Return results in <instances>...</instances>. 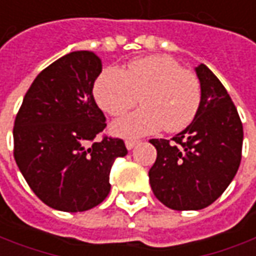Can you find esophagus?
Wrapping results in <instances>:
<instances>
[{"label":"esophagus","mask_w":256,"mask_h":256,"mask_svg":"<svg viewBox=\"0 0 256 256\" xmlns=\"http://www.w3.org/2000/svg\"><path fill=\"white\" fill-rule=\"evenodd\" d=\"M137 142H138L137 140H126L124 144H126V148H128V150H133L136 146H137Z\"/></svg>","instance_id":"esophagus-1"}]
</instances>
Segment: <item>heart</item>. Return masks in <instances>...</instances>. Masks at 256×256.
<instances>
[{
	"mask_svg": "<svg viewBox=\"0 0 256 256\" xmlns=\"http://www.w3.org/2000/svg\"><path fill=\"white\" fill-rule=\"evenodd\" d=\"M94 96L110 116H120L137 104L142 109L116 120L118 136L136 138L164 128L176 133L188 128L200 108V81L194 71L180 68L168 56H148L128 62L123 70H105L95 81Z\"/></svg>",
	"mask_w": 256,
	"mask_h": 256,
	"instance_id": "heart-1",
	"label": "heart"
}]
</instances>
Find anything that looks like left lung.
Listing matches in <instances>:
<instances>
[{
	"label": "left lung",
	"mask_w": 256,
	"mask_h": 256,
	"mask_svg": "<svg viewBox=\"0 0 256 256\" xmlns=\"http://www.w3.org/2000/svg\"><path fill=\"white\" fill-rule=\"evenodd\" d=\"M194 71L202 100L194 122L171 140H150L157 148L148 171L151 189L172 210L210 206L230 185L241 162L244 132L237 108L204 64Z\"/></svg>",
	"instance_id": "obj_1"
}]
</instances>
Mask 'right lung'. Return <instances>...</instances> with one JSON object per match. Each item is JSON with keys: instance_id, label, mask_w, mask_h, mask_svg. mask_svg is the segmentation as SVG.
Masks as SVG:
<instances>
[{"instance_id": "add662e5", "label": "right lung", "mask_w": 256, "mask_h": 256, "mask_svg": "<svg viewBox=\"0 0 256 256\" xmlns=\"http://www.w3.org/2000/svg\"><path fill=\"white\" fill-rule=\"evenodd\" d=\"M100 58L81 50L42 71L26 92L14 124V157L44 204L85 212L109 194L114 161L128 154L120 138L104 136L106 118L94 99ZM92 142L91 146L89 142Z\"/></svg>"}]
</instances>
